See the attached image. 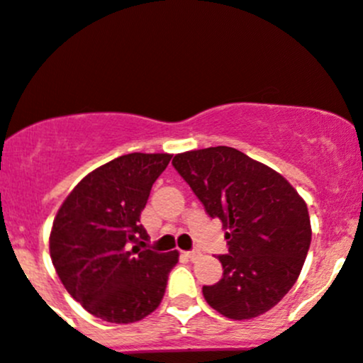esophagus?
<instances>
[{"label":"esophagus","instance_id":"34e87169","mask_svg":"<svg viewBox=\"0 0 363 363\" xmlns=\"http://www.w3.org/2000/svg\"><path fill=\"white\" fill-rule=\"evenodd\" d=\"M201 255V252L198 248H194V250H191V252H186V257L189 258V260H196L198 257H200Z\"/></svg>","mask_w":363,"mask_h":363}]
</instances>
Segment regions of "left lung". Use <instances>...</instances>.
<instances>
[{
    "label": "left lung",
    "mask_w": 363,
    "mask_h": 363,
    "mask_svg": "<svg viewBox=\"0 0 363 363\" xmlns=\"http://www.w3.org/2000/svg\"><path fill=\"white\" fill-rule=\"evenodd\" d=\"M174 169L225 229L222 279L203 286L206 303L245 320L265 313L293 288L312 241L306 203L260 162L229 146L175 155Z\"/></svg>",
    "instance_id": "8db88e82"
}]
</instances>
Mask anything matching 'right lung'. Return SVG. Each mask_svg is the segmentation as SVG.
Masks as SVG:
<instances>
[{
	"instance_id": "1",
	"label": "right lung",
	"mask_w": 363,
	"mask_h": 363,
	"mask_svg": "<svg viewBox=\"0 0 363 363\" xmlns=\"http://www.w3.org/2000/svg\"><path fill=\"white\" fill-rule=\"evenodd\" d=\"M172 155L129 153L86 175L55 217L50 255L60 281L89 313L111 324L150 315L165 294L177 252L145 248L151 186Z\"/></svg>"
}]
</instances>
